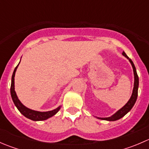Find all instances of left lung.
<instances>
[{"label": "left lung", "instance_id": "left-lung-1", "mask_svg": "<svg viewBox=\"0 0 149 149\" xmlns=\"http://www.w3.org/2000/svg\"><path fill=\"white\" fill-rule=\"evenodd\" d=\"M123 55H124L125 57L127 58V59L130 61V63H131L132 66H133V73H134V78H135V81H134V87H133V93H132V96L130 97V99L129 100V101L127 102V103L123 107V108H121L120 110H118V112H116L115 114H114L112 116L109 117V118H98L100 120H109V121H115L117 120H119L120 118H123V116L126 115L130 109H132V107H133V105L135 104L136 103V100H137L138 97V89H139V76L137 74V72H136V67H135L134 63H133V61H131L130 58H129L127 57V55H126L125 52H123Z\"/></svg>", "mask_w": 149, "mask_h": 149}]
</instances>
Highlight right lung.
Segmentation results:
<instances>
[{
  "instance_id": "add662e5",
  "label": "right lung",
  "mask_w": 149,
  "mask_h": 149,
  "mask_svg": "<svg viewBox=\"0 0 149 149\" xmlns=\"http://www.w3.org/2000/svg\"><path fill=\"white\" fill-rule=\"evenodd\" d=\"M18 65L15 68L14 70H13V75H12L11 85H10V95H11L13 103H14V104L16 105V107H17V109H19V112H20L24 116L26 117V118H27L30 120H34V121L45 120L48 119V118H51V117H52L53 115H55V114L60 110V109H61V106L58 107V108H56V109H54V110L49 111V112H38V111H34V110H32V109H29V108L26 107L24 105L22 104V102L19 101V100L18 99L14 90V76H15V73H16V68H17Z\"/></svg>"
}]
</instances>
